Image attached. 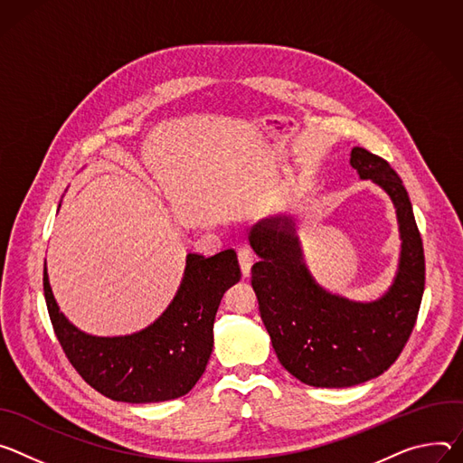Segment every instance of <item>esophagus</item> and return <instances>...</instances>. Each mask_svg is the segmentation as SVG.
Segmentation results:
<instances>
[{
  "label": "esophagus",
  "instance_id": "1",
  "mask_svg": "<svg viewBox=\"0 0 463 463\" xmlns=\"http://www.w3.org/2000/svg\"><path fill=\"white\" fill-rule=\"evenodd\" d=\"M237 258H239L242 278H248L250 276V269L253 265V251L248 246H242V248L237 250Z\"/></svg>",
  "mask_w": 463,
  "mask_h": 463
}]
</instances>
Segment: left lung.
Returning a JSON list of instances; mask_svg holds the SVG:
<instances>
[{"mask_svg": "<svg viewBox=\"0 0 463 463\" xmlns=\"http://www.w3.org/2000/svg\"><path fill=\"white\" fill-rule=\"evenodd\" d=\"M349 164L390 196L397 215L399 263L381 298L354 301L324 288L303 261L288 213L267 217L248 233L260 255L251 287L272 347L290 375L317 388H347L384 373L416 326L425 290L423 242L402 180L363 146L351 150Z\"/></svg>", "mask_w": 463, "mask_h": 463, "instance_id": "8db88e82", "label": "left lung"}]
</instances>
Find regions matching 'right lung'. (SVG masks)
Instances as JSON below:
<instances>
[{"label": "right lung", "mask_w": 463, "mask_h": 463, "mask_svg": "<svg viewBox=\"0 0 463 463\" xmlns=\"http://www.w3.org/2000/svg\"><path fill=\"white\" fill-rule=\"evenodd\" d=\"M239 279L232 248L212 258L187 253L167 309L145 329L121 336H95L73 326L51 290L45 265L43 296L55 335L79 375L102 395L139 404L182 397L198 383L213 349L221 299Z\"/></svg>", "instance_id": "add662e5"}]
</instances>
